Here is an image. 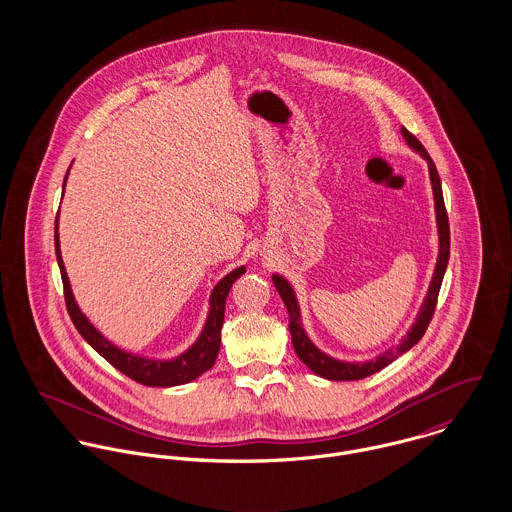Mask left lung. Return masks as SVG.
Segmentation results:
<instances>
[{
    "label": "left lung",
    "instance_id": "left-lung-1",
    "mask_svg": "<svg viewBox=\"0 0 512 512\" xmlns=\"http://www.w3.org/2000/svg\"><path fill=\"white\" fill-rule=\"evenodd\" d=\"M402 138L416 153H420V157H424L426 163H428L430 183H432V191H434V209H436L439 246L438 260H436V268H434V274H432V282H430L428 293H426V297H424V301L418 309V315H416L414 323L410 325L406 335L400 339V343L396 347L376 355L374 359H368V361H341V359H335V357L323 353L309 339L307 331L303 329L301 309H299V301H297V295H295L292 284L280 274L272 276V282L280 293V297L284 299V303L288 307V313H290V333H292L293 349H295L299 361L307 366L311 372H315L317 376L327 378V380H361V378H366V376L378 372L380 368L390 365L400 355L410 351L424 337V333H426V329L432 321V315L436 311L439 288H441L443 274H445L447 260H449V222H447L443 193H441V181H439L438 169H436L432 157L428 155L426 147L422 146L406 128H402Z\"/></svg>",
    "mask_w": 512,
    "mask_h": 512
}]
</instances>
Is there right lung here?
I'll use <instances>...</instances> for the list:
<instances>
[{"label": "right lung", "mask_w": 512, "mask_h": 512, "mask_svg": "<svg viewBox=\"0 0 512 512\" xmlns=\"http://www.w3.org/2000/svg\"><path fill=\"white\" fill-rule=\"evenodd\" d=\"M69 171H71V167H69ZM69 171L65 175L63 193H65V185L69 179ZM55 252H57V262L61 268L63 286H65L67 309L73 319L74 327L78 329L82 339L114 368H118L120 372H124L126 376H130L132 380H136L144 386H163V388L193 382L195 378H199L201 374H205L207 370L213 368L217 357H219L220 329H222V321H224L226 295L230 292L232 284L246 272V266L234 268L213 288V292L209 295L207 319H205V325H203L199 337L195 339V343L189 349H185L183 353H179L177 357L161 359V357H147V355L128 351L124 347H118L114 341H110L106 335H102L94 327V323L84 315V311L78 307L69 276H67V268L63 262V254H61L59 217L55 220Z\"/></svg>", "instance_id": "1"}]
</instances>
